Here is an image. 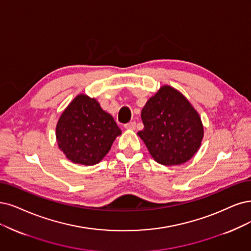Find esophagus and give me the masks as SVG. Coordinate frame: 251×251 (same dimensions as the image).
<instances>
[{
    "mask_svg": "<svg viewBox=\"0 0 251 251\" xmlns=\"http://www.w3.org/2000/svg\"><path fill=\"white\" fill-rule=\"evenodd\" d=\"M124 127H125L126 129H128V130H135L136 123H135V122H129V123L125 124Z\"/></svg>",
    "mask_w": 251,
    "mask_h": 251,
    "instance_id": "obj_1",
    "label": "esophagus"
}]
</instances>
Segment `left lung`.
<instances>
[{"mask_svg":"<svg viewBox=\"0 0 251 251\" xmlns=\"http://www.w3.org/2000/svg\"><path fill=\"white\" fill-rule=\"evenodd\" d=\"M144 129L137 134L162 165H180L200 149L203 127L200 115L178 90L162 86L142 109Z\"/></svg>","mask_w":251,"mask_h":251,"instance_id":"left-lung-1","label":"left lung"}]
</instances>
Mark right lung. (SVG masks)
I'll list each match as a JSON object with an SVG mask.
<instances>
[{
	"instance_id": "add662e5",
	"label": "right lung",
	"mask_w": 251,
	"mask_h": 251,
	"mask_svg": "<svg viewBox=\"0 0 251 251\" xmlns=\"http://www.w3.org/2000/svg\"><path fill=\"white\" fill-rule=\"evenodd\" d=\"M121 133L114 118L85 94L70 102L55 127L60 150L72 162L83 165L100 162Z\"/></svg>"
}]
</instances>
